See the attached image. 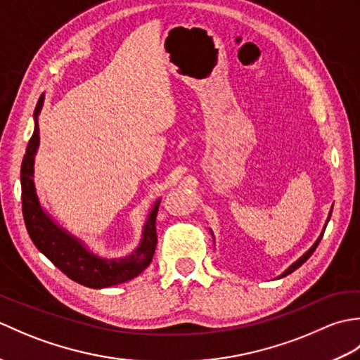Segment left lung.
I'll list each match as a JSON object with an SVG mask.
<instances>
[{
    "label": "left lung",
    "mask_w": 360,
    "mask_h": 360,
    "mask_svg": "<svg viewBox=\"0 0 360 360\" xmlns=\"http://www.w3.org/2000/svg\"><path fill=\"white\" fill-rule=\"evenodd\" d=\"M331 213H333V209L330 210V215H328V219H326V223H325V227H323V231H322V233H320V236H319V238H317V241L314 243V244H312V246H311V249L308 250V252H304V254L300 257V258H298L297 259V262L295 263H292V264H290L289 267H288V269L285 271V272H283L281 275H280V277L278 278H283V277H286V275H289L290 272H294L295 269H298V267H300L304 262H307V259L312 255V254H314V250H316V248L319 246V243H320V240H322V236H323V233H325V229H326V226H328V221H330V218H331Z\"/></svg>",
    "instance_id": "obj_1"
}]
</instances>
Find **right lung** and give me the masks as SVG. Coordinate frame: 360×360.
Listing matches in <instances>:
<instances>
[{"label": "right lung", "instance_id": "obj_1", "mask_svg": "<svg viewBox=\"0 0 360 360\" xmlns=\"http://www.w3.org/2000/svg\"><path fill=\"white\" fill-rule=\"evenodd\" d=\"M44 96L38 98L34 111L35 128L34 134L27 143L26 155L21 164V202L22 217L30 240L35 248L48 257L60 271L71 280L83 286L101 289L110 288L137 277L147 269L155 255L158 235H156V217L159 209V200L151 209L148 219L145 221L142 240L131 255L124 258H102L93 254L85 244L65 229L53 223L46 213L35 192L34 184V160L37 148L40 145V131H38V114L41 111Z\"/></svg>", "mask_w": 360, "mask_h": 360}]
</instances>
